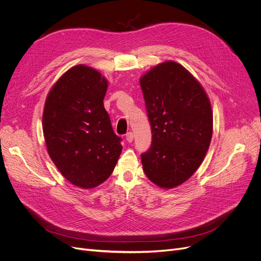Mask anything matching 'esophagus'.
I'll return each instance as SVG.
<instances>
[{"label":"esophagus","mask_w":261,"mask_h":261,"mask_svg":"<svg viewBox=\"0 0 261 261\" xmlns=\"http://www.w3.org/2000/svg\"><path fill=\"white\" fill-rule=\"evenodd\" d=\"M133 139H134V134H133L132 132L127 133V135H126V140H127V142H128V143H131V142L133 141Z\"/></svg>","instance_id":"obj_1"}]
</instances>
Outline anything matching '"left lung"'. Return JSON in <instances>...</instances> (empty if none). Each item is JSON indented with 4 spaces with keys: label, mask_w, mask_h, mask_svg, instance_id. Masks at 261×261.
<instances>
[{
    "label": "left lung",
    "mask_w": 261,
    "mask_h": 261,
    "mask_svg": "<svg viewBox=\"0 0 261 261\" xmlns=\"http://www.w3.org/2000/svg\"><path fill=\"white\" fill-rule=\"evenodd\" d=\"M152 142L142 154L148 179L174 188L195 173L210 148L213 111L200 82L180 63H159L140 79Z\"/></svg>",
    "instance_id": "left-lung-1"
}]
</instances>
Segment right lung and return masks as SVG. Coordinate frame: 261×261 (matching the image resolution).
I'll return each instance as SVG.
<instances>
[{
  "label": "right lung",
  "mask_w": 261,
  "mask_h": 261,
  "mask_svg": "<svg viewBox=\"0 0 261 261\" xmlns=\"http://www.w3.org/2000/svg\"><path fill=\"white\" fill-rule=\"evenodd\" d=\"M108 80L91 66L66 71L47 94L42 116L47 152L65 179L89 189L111 175L122 146L103 107Z\"/></svg>",
  "instance_id": "right-lung-1"
}]
</instances>
